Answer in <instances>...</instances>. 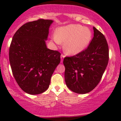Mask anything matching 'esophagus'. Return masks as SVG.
<instances>
[{
	"instance_id": "esophagus-1",
	"label": "esophagus",
	"mask_w": 121,
	"mask_h": 121,
	"mask_svg": "<svg viewBox=\"0 0 121 121\" xmlns=\"http://www.w3.org/2000/svg\"><path fill=\"white\" fill-rule=\"evenodd\" d=\"M64 57H65L64 55H61V62H63V60H64Z\"/></svg>"
}]
</instances>
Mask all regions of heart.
I'll list each match as a JSON object with an SVG mask.
<instances>
[{
	"instance_id": "obj_1",
	"label": "heart",
	"mask_w": 121,
	"mask_h": 121,
	"mask_svg": "<svg viewBox=\"0 0 121 121\" xmlns=\"http://www.w3.org/2000/svg\"><path fill=\"white\" fill-rule=\"evenodd\" d=\"M91 30L80 24H69L58 28L55 32V40L64 43V51L68 55H76L82 52L91 40Z\"/></svg>"
}]
</instances>
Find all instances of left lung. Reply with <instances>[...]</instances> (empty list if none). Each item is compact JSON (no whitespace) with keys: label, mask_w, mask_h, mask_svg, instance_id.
Listing matches in <instances>:
<instances>
[{"label":"left lung","mask_w":121,"mask_h":121,"mask_svg":"<svg viewBox=\"0 0 121 121\" xmlns=\"http://www.w3.org/2000/svg\"><path fill=\"white\" fill-rule=\"evenodd\" d=\"M94 37L87 48L80 53L66 57L65 81L73 92L86 94L101 81L109 61V47L105 36L93 27Z\"/></svg>","instance_id":"8db88e82"}]
</instances>
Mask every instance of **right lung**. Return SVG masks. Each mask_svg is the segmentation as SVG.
Returning <instances> with one entry per match:
<instances>
[{"instance_id": "1", "label": "right lung", "mask_w": 121, "mask_h": 121, "mask_svg": "<svg viewBox=\"0 0 121 121\" xmlns=\"http://www.w3.org/2000/svg\"><path fill=\"white\" fill-rule=\"evenodd\" d=\"M53 21L28 22L16 32L9 51L12 74L23 91L31 95L44 92L60 62V53L47 48L49 28Z\"/></svg>"}]
</instances>
